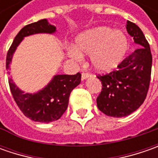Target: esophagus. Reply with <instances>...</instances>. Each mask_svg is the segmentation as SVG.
Instances as JSON below:
<instances>
[{"label": "esophagus", "instance_id": "34e87169", "mask_svg": "<svg viewBox=\"0 0 158 158\" xmlns=\"http://www.w3.org/2000/svg\"><path fill=\"white\" fill-rule=\"evenodd\" d=\"M91 76V75L89 74V73H82V80L83 81V80H86L87 78H89V77H90Z\"/></svg>", "mask_w": 158, "mask_h": 158}]
</instances>
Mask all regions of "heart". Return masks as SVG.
I'll list each match as a JSON object with an SVG mask.
<instances>
[{"label":"heart","instance_id":"b5f03b06","mask_svg":"<svg viewBox=\"0 0 158 158\" xmlns=\"http://www.w3.org/2000/svg\"><path fill=\"white\" fill-rule=\"evenodd\" d=\"M128 50L129 40L124 32L99 26L78 35L75 46H70L68 52L70 57L76 59L82 54L90 55V64L95 70L109 73L122 63Z\"/></svg>","mask_w":158,"mask_h":158}]
</instances>
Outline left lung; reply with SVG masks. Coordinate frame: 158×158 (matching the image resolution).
<instances>
[{
  "instance_id": "8db88e82",
  "label": "left lung",
  "mask_w": 158,
  "mask_h": 158,
  "mask_svg": "<svg viewBox=\"0 0 158 158\" xmlns=\"http://www.w3.org/2000/svg\"><path fill=\"white\" fill-rule=\"evenodd\" d=\"M127 31L141 46L112 71L98 78L102 90L97 98L101 112L114 118L126 117L136 111L146 98L151 76L152 55L148 41L135 23L127 22Z\"/></svg>"
}]
</instances>
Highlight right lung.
Segmentation results:
<instances>
[{
    "mask_svg": "<svg viewBox=\"0 0 158 158\" xmlns=\"http://www.w3.org/2000/svg\"><path fill=\"white\" fill-rule=\"evenodd\" d=\"M56 27L50 24L46 19L30 23L15 36V40L7 53L6 69H10V63L17 46L25 37L38 33L52 34ZM9 74V72H8ZM81 82V74L76 75H56L45 88L36 93H24L9 77L10 91L16 105L27 118L34 121L49 123L57 120L62 116L69 106L71 91Z\"/></svg>",
    "mask_w": 158,
    "mask_h": 158,
    "instance_id": "obj_1",
    "label": "right lung"
}]
</instances>
